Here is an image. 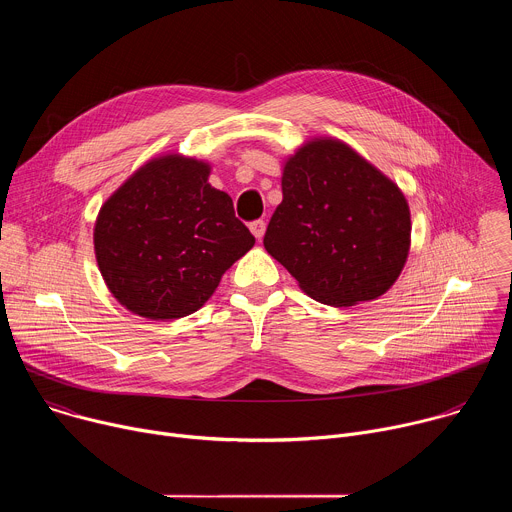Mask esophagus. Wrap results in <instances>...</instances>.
<instances>
[{
	"mask_svg": "<svg viewBox=\"0 0 512 512\" xmlns=\"http://www.w3.org/2000/svg\"><path fill=\"white\" fill-rule=\"evenodd\" d=\"M249 229H251V233H253L255 239H261V237L265 235V221H253V223L249 225Z\"/></svg>",
	"mask_w": 512,
	"mask_h": 512,
	"instance_id": "obj_1",
	"label": "esophagus"
}]
</instances>
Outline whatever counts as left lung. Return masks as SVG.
I'll use <instances>...</instances> for the list:
<instances>
[{
  "label": "left lung",
  "mask_w": 512,
  "mask_h": 512,
  "mask_svg": "<svg viewBox=\"0 0 512 512\" xmlns=\"http://www.w3.org/2000/svg\"><path fill=\"white\" fill-rule=\"evenodd\" d=\"M281 192L263 245L312 300L348 308L391 289L409 255L411 212L389 176L348 143L314 137L285 160Z\"/></svg>",
  "instance_id": "obj_1"
}]
</instances>
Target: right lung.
Returning a JSON list of instances; mask_svg holds the SVG:
<instances>
[{"mask_svg": "<svg viewBox=\"0 0 512 512\" xmlns=\"http://www.w3.org/2000/svg\"><path fill=\"white\" fill-rule=\"evenodd\" d=\"M208 176V162L164 154L103 202L95 257L113 298L131 314L164 322L194 314L255 245L231 196Z\"/></svg>", "mask_w": 512, "mask_h": 512, "instance_id": "obj_1", "label": "right lung"}]
</instances>
